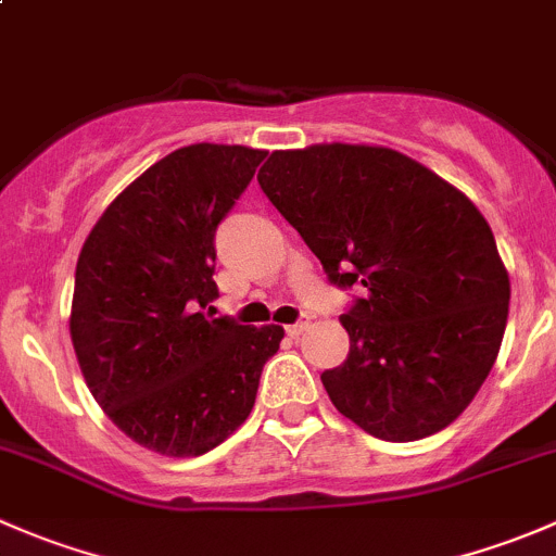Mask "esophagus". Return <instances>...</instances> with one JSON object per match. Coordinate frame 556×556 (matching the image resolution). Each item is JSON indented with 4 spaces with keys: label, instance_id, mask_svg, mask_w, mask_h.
I'll return each instance as SVG.
<instances>
[{
    "label": "esophagus",
    "instance_id": "1",
    "mask_svg": "<svg viewBox=\"0 0 556 556\" xmlns=\"http://www.w3.org/2000/svg\"><path fill=\"white\" fill-rule=\"evenodd\" d=\"M309 325H312V317H309V314H301L299 323L288 325V333H290V336H301V333H304L306 328H309Z\"/></svg>",
    "mask_w": 556,
    "mask_h": 556
}]
</instances>
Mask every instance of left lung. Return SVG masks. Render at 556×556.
<instances>
[{
  "instance_id": "8db88e82",
  "label": "left lung",
  "mask_w": 556,
  "mask_h": 556,
  "mask_svg": "<svg viewBox=\"0 0 556 556\" xmlns=\"http://www.w3.org/2000/svg\"><path fill=\"white\" fill-rule=\"evenodd\" d=\"M257 182L336 288H366L341 314L350 355L319 377L333 406L397 444L454 422L495 366L511 299L473 201L368 144L277 150Z\"/></svg>"
}]
</instances>
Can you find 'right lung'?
I'll return each instance as SVG.
<instances>
[{
    "label": "right lung",
    "instance_id": "right-lung-1",
    "mask_svg": "<svg viewBox=\"0 0 556 556\" xmlns=\"http://www.w3.org/2000/svg\"><path fill=\"white\" fill-rule=\"evenodd\" d=\"M263 159L242 144L174 150L106 206L77 257L70 330L80 371L144 450L199 457L223 444L279 350V325H239L210 306L215 231Z\"/></svg>",
    "mask_w": 556,
    "mask_h": 556
}]
</instances>
